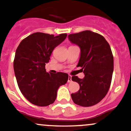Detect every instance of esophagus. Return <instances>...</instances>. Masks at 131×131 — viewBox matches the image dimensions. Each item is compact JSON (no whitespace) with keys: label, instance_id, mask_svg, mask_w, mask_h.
I'll return each instance as SVG.
<instances>
[{"label":"esophagus","instance_id":"obj_1","mask_svg":"<svg viewBox=\"0 0 131 131\" xmlns=\"http://www.w3.org/2000/svg\"><path fill=\"white\" fill-rule=\"evenodd\" d=\"M72 76L71 75H69L68 76V82L70 83V82H72Z\"/></svg>","mask_w":131,"mask_h":131}]
</instances>
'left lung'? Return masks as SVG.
Wrapping results in <instances>:
<instances>
[{
	"instance_id": "8db88e82",
	"label": "left lung",
	"mask_w": 131,
	"mask_h": 131,
	"mask_svg": "<svg viewBox=\"0 0 131 131\" xmlns=\"http://www.w3.org/2000/svg\"><path fill=\"white\" fill-rule=\"evenodd\" d=\"M72 43L80 49L77 67H80L84 79L73 76L72 80L80 89L71 96L74 103L88 107L96 105L106 96L113 72V56L109 43L100 34L85 30L68 36Z\"/></svg>"
}]
</instances>
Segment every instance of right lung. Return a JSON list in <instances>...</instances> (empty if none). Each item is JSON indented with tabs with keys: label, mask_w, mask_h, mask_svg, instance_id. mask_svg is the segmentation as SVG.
<instances>
[{
	"label": "right lung",
	"mask_w": 131,
	"mask_h": 131,
	"mask_svg": "<svg viewBox=\"0 0 131 131\" xmlns=\"http://www.w3.org/2000/svg\"><path fill=\"white\" fill-rule=\"evenodd\" d=\"M67 36V34L54 37L36 32L18 46L13 63L14 73L21 92L31 103L39 106L52 104L58 88L68 81L67 73H47L45 68L54 49Z\"/></svg>",
	"instance_id": "add662e5"
}]
</instances>
